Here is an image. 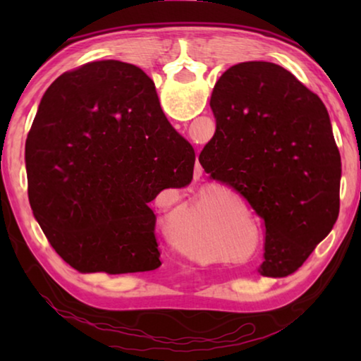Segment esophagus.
<instances>
[{"instance_id": "34e87169", "label": "esophagus", "mask_w": 361, "mask_h": 361, "mask_svg": "<svg viewBox=\"0 0 361 361\" xmlns=\"http://www.w3.org/2000/svg\"><path fill=\"white\" fill-rule=\"evenodd\" d=\"M202 172H204L202 167H200V166L195 167V175H197V178H200V176H202Z\"/></svg>"}]
</instances>
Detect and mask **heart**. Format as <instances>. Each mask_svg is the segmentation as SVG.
Here are the masks:
<instances>
[{"label":"heart","instance_id":"obj_1","mask_svg":"<svg viewBox=\"0 0 361 361\" xmlns=\"http://www.w3.org/2000/svg\"><path fill=\"white\" fill-rule=\"evenodd\" d=\"M197 213H199V210H195V209L192 210V215H197ZM180 247L183 248V252L192 255L194 258H199V259L204 258V256H202V250H200V247H199V245L192 247L191 242H189V240H185L183 243H180Z\"/></svg>","mask_w":361,"mask_h":361}]
</instances>
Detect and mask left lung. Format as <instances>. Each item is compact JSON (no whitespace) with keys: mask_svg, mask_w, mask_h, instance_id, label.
<instances>
[{"mask_svg":"<svg viewBox=\"0 0 361 361\" xmlns=\"http://www.w3.org/2000/svg\"><path fill=\"white\" fill-rule=\"evenodd\" d=\"M216 132L199 156L266 228L264 277L296 272L339 215L341 154L325 105L288 70L243 62L218 79Z\"/></svg>","mask_w":361,"mask_h":361,"instance_id":"left-lung-1","label":"left lung"}]
</instances>
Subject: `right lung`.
<instances>
[{
  "label": "right lung",
  "instance_id": "1",
  "mask_svg": "<svg viewBox=\"0 0 361 361\" xmlns=\"http://www.w3.org/2000/svg\"><path fill=\"white\" fill-rule=\"evenodd\" d=\"M194 162L142 68L90 62L59 76L39 102L25 143L30 205L76 271H154L161 253L148 202L188 186Z\"/></svg>",
  "mask_w": 361,
  "mask_h": 361
}]
</instances>
